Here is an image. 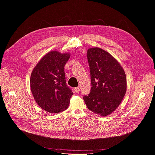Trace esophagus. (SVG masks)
I'll list each match as a JSON object with an SVG mask.
<instances>
[{
  "label": "esophagus",
  "instance_id": "obj_1",
  "mask_svg": "<svg viewBox=\"0 0 155 155\" xmlns=\"http://www.w3.org/2000/svg\"><path fill=\"white\" fill-rule=\"evenodd\" d=\"M75 91H76V92H79V91H80V88H79V87H76V88H75Z\"/></svg>",
  "mask_w": 155,
  "mask_h": 155
}]
</instances>
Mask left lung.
<instances>
[{
  "label": "left lung",
  "instance_id": "8db88e82",
  "mask_svg": "<svg viewBox=\"0 0 155 155\" xmlns=\"http://www.w3.org/2000/svg\"><path fill=\"white\" fill-rule=\"evenodd\" d=\"M91 77V92L83 97L88 109L105 117L113 112L122 101L127 91V78L120 63L100 48L87 50Z\"/></svg>",
  "mask_w": 155,
  "mask_h": 155
}]
</instances>
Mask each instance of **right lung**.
<instances>
[{"label": "right lung", "mask_w": 155, "mask_h": 155, "mask_svg": "<svg viewBox=\"0 0 155 155\" xmlns=\"http://www.w3.org/2000/svg\"><path fill=\"white\" fill-rule=\"evenodd\" d=\"M70 56V53L51 51L41 58L31 74L30 84L34 100L50 113L66 110L73 94L64 74V65Z\"/></svg>", "instance_id": "add662e5"}]
</instances>
